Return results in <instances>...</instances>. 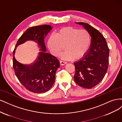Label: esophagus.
I'll list each match as a JSON object with an SVG mask.
<instances>
[{"instance_id":"esophagus-1","label":"esophagus","mask_w":122,"mask_h":122,"mask_svg":"<svg viewBox=\"0 0 122 122\" xmlns=\"http://www.w3.org/2000/svg\"><path fill=\"white\" fill-rule=\"evenodd\" d=\"M67 63V62L64 61H60V64L62 65H64Z\"/></svg>"}]
</instances>
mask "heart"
Segmentation results:
<instances>
[{
	"instance_id": "obj_1",
	"label": "heart",
	"mask_w": 122,
	"mask_h": 122,
	"mask_svg": "<svg viewBox=\"0 0 122 122\" xmlns=\"http://www.w3.org/2000/svg\"><path fill=\"white\" fill-rule=\"evenodd\" d=\"M90 45V36L86 29L66 27L59 30L56 35L51 34L47 45L50 53L58 56L63 50L60 57L63 59H79L87 52Z\"/></svg>"
}]
</instances>
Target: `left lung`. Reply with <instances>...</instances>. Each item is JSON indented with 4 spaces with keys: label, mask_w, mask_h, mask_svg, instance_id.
<instances>
[{
    "label": "left lung",
    "mask_w": 122,
    "mask_h": 122,
    "mask_svg": "<svg viewBox=\"0 0 122 122\" xmlns=\"http://www.w3.org/2000/svg\"><path fill=\"white\" fill-rule=\"evenodd\" d=\"M83 26L91 36L87 54L74 63V80L81 87L91 89L103 80L108 69L109 49L105 38L99 31L87 23L77 22Z\"/></svg>",
    "instance_id": "1"
}]
</instances>
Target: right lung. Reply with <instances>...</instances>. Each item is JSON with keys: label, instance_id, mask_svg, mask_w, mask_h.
Masks as SVG:
<instances>
[{"label": "right lung", "instance_id": "obj_1", "mask_svg": "<svg viewBox=\"0 0 122 122\" xmlns=\"http://www.w3.org/2000/svg\"><path fill=\"white\" fill-rule=\"evenodd\" d=\"M52 29L48 25L27 29L19 38L13 51V68L15 76L23 86L33 93L40 94L49 91L54 84L56 72L60 67L57 59L46 52L45 37ZM27 40L36 42L40 52L33 64L24 65L16 61L14 53L16 47Z\"/></svg>", "mask_w": 122, "mask_h": 122}]
</instances>
